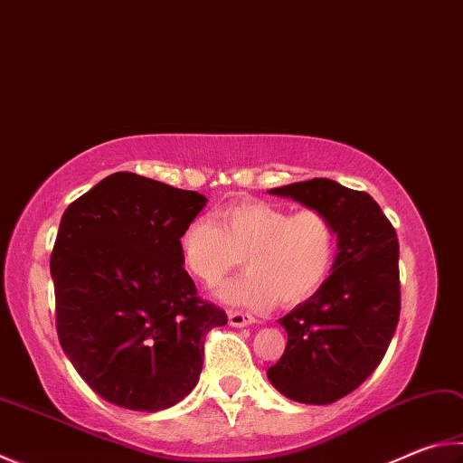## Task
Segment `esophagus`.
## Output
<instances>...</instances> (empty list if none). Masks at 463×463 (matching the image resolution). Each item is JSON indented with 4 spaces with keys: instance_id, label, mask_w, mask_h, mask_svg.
I'll use <instances>...</instances> for the list:
<instances>
[{
    "instance_id": "1",
    "label": "esophagus",
    "mask_w": 463,
    "mask_h": 463,
    "mask_svg": "<svg viewBox=\"0 0 463 463\" xmlns=\"http://www.w3.org/2000/svg\"><path fill=\"white\" fill-rule=\"evenodd\" d=\"M229 322L234 327H245L249 324H253L255 317L250 316L249 312H239V309H231V312H229Z\"/></svg>"
}]
</instances>
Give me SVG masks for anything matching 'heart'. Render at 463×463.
<instances>
[{"mask_svg": "<svg viewBox=\"0 0 463 463\" xmlns=\"http://www.w3.org/2000/svg\"><path fill=\"white\" fill-rule=\"evenodd\" d=\"M338 229L324 210L257 203L218 208L213 221L194 218L178 234L186 271L204 288H216L245 263L247 273L221 289L232 306L293 307L314 298L330 279L338 259Z\"/></svg>", "mask_w": 463, "mask_h": 463, "instance_id": "obj_1", "label": "heart"}]
</instances>
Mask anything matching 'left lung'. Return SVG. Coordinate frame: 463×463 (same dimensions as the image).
Listing matches in <instances>:
<instances>
[{"label": "left lung", "mask_w": 463, "mask_h": 463, "mask_svg": "<svg viewBox=\"0 0 463 463\" xmlns=\"http://www.w3.org/2000/svg\"><path fill=\"white\" fill-rule=\"evenodd\" d=\"M269 192L324 210L338 229L330 279L279 319L288 346L267 371L288 399L330 405L373 374L392 340L401 314L397 232L371 194L334 180L314 178Z\"/></svg>", "instance_id": "obj_1"}]
</instances>
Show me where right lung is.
<instances>
[{
	"label": "right lung",
	"instance_id": "add662e5",
	"mask_svg": "<svg viewBox=\"0 0 463 463\" xmlns=\"http://www.w3.org/2000/svg\"><path fill=\"white\" fill-rule=\"evenodd\" d=\"M204 204L198 192L117 172L64 210L50 255L58 340L117 407L180 402L203 371L206 334L226 324L178 253V234Z\"/></svg>",
	"mask_w": 463,
	"mask_h": 463
}]
</instances>
